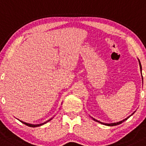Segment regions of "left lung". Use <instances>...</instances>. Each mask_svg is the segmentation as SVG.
<instances>
[{
	"instance_id": "obj_1",
	"label": "left lung",
	"mask_w": 146,
	"mask_h": 146,
	"mask_svg": "<svg viewBox=\"0 0 146 146\" xmlns=\"http://www.w3.org/2000/svg\"><path fill=\"white\" fill-rule=\"evenodd\" d=\"M139 65H140V69H141V63H140V60H139ZM141 75H142V74H141ZM143 78V77H142ZM142 79H143V78H142ZM134 113H132V114H131V115H130L129 116V117H127V118H126V119H123V120H122V121H119V122H117V123H102V122H101V121H98V120H96V119H94V118H92V119L94 121H96V122H99V123H101V124H104V125H108V126H114V125H119V124H121V123H122L123 122V121H125V120H127V119H128L129 117H131V116L132 115V114H133Z\"/></svg>"
}]
</instances>
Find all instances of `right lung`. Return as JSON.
<instances>
[{
    "label": "right lung",
    "mask_w": 146,
    "mask_h": 146,
    "mask_svg": "<svg viewBox=\"0 0 146 146\" xmlns=\"http://www.w3.org/2000/svg\"><path fill=\"white\" fill-rule=\"evenodd\" d=\"M52 119H49V120H48V121H45V122L42 123H40V124H35V125H34V124H30V123H27L23 122V121H21V123H24V124H25V125H26L29 126V127H38V126L42 125H43V124L46 123H47V122H48V121H51V120H52Z\"/></svg>",
    "instance_id": "right-lung-1"
}]
</instances>
